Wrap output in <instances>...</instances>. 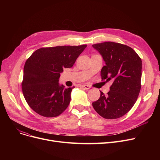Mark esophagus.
I'll list each match as a JSON object with an SVG mask.
<instances>
[{
  "label": "esophagus",
  "mask_w": 160,
  "mask_h": 160,
  "mask_svg": "<svg viewBox=\"0 0 160 160\" xmlns=\"http://www.w3.org/2000/svg\"><path fill=\"white\" fill-rule=\"evenodd\" d=\"M80 87H82V88H84L85 89H89L91 88H90V86H88V85H80Z\"/></svg>",
  "instance_id": "obj_1"
}]
</instances>
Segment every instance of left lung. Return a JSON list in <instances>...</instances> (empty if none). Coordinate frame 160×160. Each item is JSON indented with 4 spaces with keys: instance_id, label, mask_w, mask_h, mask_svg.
<instances>
[{
    "instance_id": "left-lung-1",
    "label": "left lung",
    "mask_w": 160,
    "mask_h": 160,
    "mask_svg": "<svg viewBox=\"0 0 160 160\" xmlns=\"http://www.w3.org/2000/svg\"><path fill=\"white\" fill-rule=\"evenodd\" d=\"M105 62L102 80L113 82L110 91L92 103L95 110L105 119H117L128 113L136 103L141 89L142 61L130 47L115 42L92 45Z\"/></svg>"
}]
</instances>
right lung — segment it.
Returning a JSON list of instances; mask_svg holds the SVG:
<instances>
[{
  "label": "right lung",
  "instance_id": "add662e5",
  "mask_svg": "<svg viewBox=\"0 0 160 160\" xmlns=\"http://www.w3.org/2000/svg\"><path fill=\"white\" fill-rule=\"evenodd\" d=\"M87 45L38 49L24 64L22 90L32 110L46 117L62 113L71 101V88L59 83L64 68H71Z\"/></svg>",
  "mask_w": 160,
  "mask_h": 160
}]
</instances>
